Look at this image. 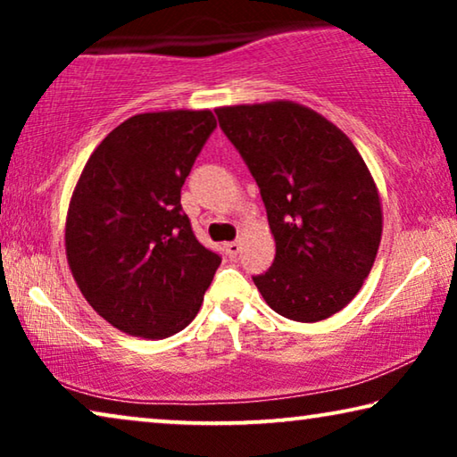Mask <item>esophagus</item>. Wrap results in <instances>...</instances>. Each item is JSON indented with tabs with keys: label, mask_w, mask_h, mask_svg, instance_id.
Returning <instances> with one entry per match:
<instances>
[{
	"label": "esophagus",
	"mask_w": 457,
	"mask_h": 457,
	"mask_svg": "<svg viewBox=\"0 0 457 457\" xmlns=\"http://www.w3.org/2000/svg\"><path fill=\"white\" fill-rule=\"evenodd\" d=\"M224 249H227V255L230 260H237V255H239L241 252V243L239 241H230L224 245Z\"/></svg>",
	"instance_id": "obj_1"
}]
</instances>
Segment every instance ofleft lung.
<instances>
[{"mask_svg": "<svg viewBox=\"0 0 457 457\" xmlns=\"http://www.w3.org/2000/svg\"><path fill=\"white\" fill-rule=\"evenodd\" d=\"M260 187L277 255L253 283L277 314L318 322L358 295L377 258L383 212L349 137L293 102L216 110Z\"/></svg>", "mask_w": 457, "mask_h": 457, "instance_id": "left-lung-1", "label": "left lung"}]
</instances>
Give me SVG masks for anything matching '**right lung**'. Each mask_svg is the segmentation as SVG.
Instances as JSON below:
<instances>
[{"mask_svg":"<svg viewBox=\"0 0 457 457\" xmlns=\"http://www.w3.org/2000/svg\"><path fill=\"white\" fill-rule=\"evenodd\" d=\"M210 110L137 114L96 147L74 187L66 255L104 320L143 339L183 330L220 255L193 235L180 189L214 133Z\"/></svg>","mask_w":457,"mask_h":457,"instance_id":"obj_1","label":"right lung"}]
</instances>
